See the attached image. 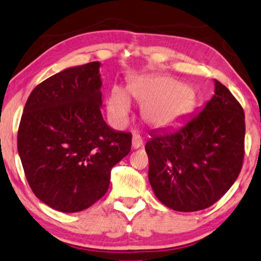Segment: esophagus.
I'll list each match as a JSON object with an SVG mask.
<instances>
[{
	"mask_svg": "<svg viewBox=\"0 0 261 261\" xmlns=\"http://www.w3.org/2000/svg\"><path fill=\"white\" fill-rule=\"evenodd\" d=\"M144 140L142 139V136L139 134H134L133 135V141H132V147L133 149H139L143 146Z\"/></svg>",
	"mask_w": 261,
	"mask_h": 261,
	"instance_id": "obj_1",
	"label": "esophagus"
}]
</instances>
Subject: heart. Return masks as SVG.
<instances>
[{"instance_id": "heart-1", "label": "heart", "mask_w": 261, "mask_h": 261, "mask_svg": "<svg viewBox=\"0 0 261 261\" xmlns=\"http://www.w3.org/2000/svg\"><path fill=\"white\" fill-rule=\"evenodd\" d=\"M129 92L143 104L144 120L156 127L176 123L189 113L193 104L190 89L170 76H149L135 80L129 85ZM129 92L121 87H114L111 91L108 110L113 120L126 121L132 109Z\"/></svg>"}]
</instances>
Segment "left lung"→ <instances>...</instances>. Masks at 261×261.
Masks as SVG:
<instances>
[{"mask_svg": "<svg viewBox=\"0 0 261 261\" xmlns=\"http://www.w3.org/2000/svg\"><path fill=\"white\" fill-rule=\"evenodd\" d=\"M146 143L149 181L173 211L198 212L227 193L244 161L245 115L229 89L215 80V95L174 130L153 132Z\"/></svg>", "mask_w": 261, "mask_h": 261, "instance_id": "obj_1", "label": "left lung"}]
</instances>
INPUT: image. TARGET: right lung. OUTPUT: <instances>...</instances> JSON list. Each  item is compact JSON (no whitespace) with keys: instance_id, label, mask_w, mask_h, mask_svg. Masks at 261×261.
<instances>
[{"instance_id":"obj_1","label":"right lung","mask_w":261,"mask_h":261,"mask_svg":"<svg viewBox=\"0 0 261 261\" xmlns=\"http://www.w3.org/2000/svg\"><path fill=\"white\" fill-rule=\"evenodd\" d=\"M99 62L68 68L38 84L20 119L17 148L38 199L76 213L108 192L111 170L128 155L132 134L102 119Z\"/></svg>"}]
</instances>
